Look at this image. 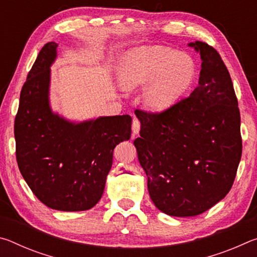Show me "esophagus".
Listing matches in <instances>:
<instances>
[{"mask_svg":"<svg viewBox=\"0 0 257 257\" xmlns=\"http://www.w3.org/2000/svg\"><path fill=\"white\" fill-rule=\"evenodd\" d=\"M139 130H141V122H139L138 119H134L133 121V134L134 136L139 134Z\"/></svg>","mask_w":257,"mask_h":257,"instance_id":"obj_1","label":"esophagus"}]
</instances>
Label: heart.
Here are the masks:
<instances>
[{"instance_id":"heart-1","label":"heart","mask_w":257,"mask_h":257,"mask_svg":"<svg viewBox=\"0 0 257 257\" xmlns=\"http://www.w3.org/2000/svg\"><path fill=\"white\" fill-rule=\"evenodd\" d=\"M194 75L195 66L188 55L167 46L150 45L129 52L120 67L119 82L128 92L145 86L144 105L151 111L162 112L179 101Z\"/></svg>"}]
</instances>
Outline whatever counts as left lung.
<instances>
[{"instance_id":"1","label":"left lung","mask_w":257,"mask_h":257,"mask_svg":"<svg viewBox=\"0 0 257 257\" xmlns=\"http://www.w3.org/2000/svg\"><path fill=\"white\" fill-rule=\"evenodd\" d=\"M202 59L198 86L160 113L136 110L135 139L151 199L171 216L202 214L231 189L241 158L240 113L229 71L206 43H189Z\"/></svg>"}]
</instances>
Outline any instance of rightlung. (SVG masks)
<instances>
[{"instance_id":"right-lung-1","label":"right lung","mask_w":257,"mask_h":257,"mask_svg":"<svg viewBox=\"0 0 257 257\" xmlns=\"http://www.w3.org/2000/svg\"><path fill=\"white\" fill-rule=\"evenodd\" d=\"M58 44L43 46L20 93L16 156L25 181L53 210L86 211L101 199L113 150L132 135L128 114L71 122L50 105V67Z\"/></svg>"}]
</instances>
